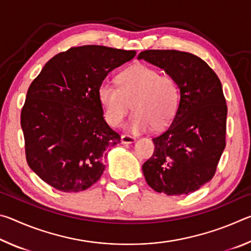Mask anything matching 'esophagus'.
<instances>
[{"mask_svg":"<svg viewBox=\"0 0 251 251\" xmlns=\"http://www.w3.org/2000/svg\"><path fill=\"white\" fill-rule=\"evenodd\" d=\"M121 142H122V144H133L136 142V138L133 137V136L123 135L121 137Z\"/></svg>","mask_w":251,"mask_h":251,"instance_id":"34e87169","label":"esophagus"}]
</instances>
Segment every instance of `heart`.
<instances>
[{
  "label": "heart",
  "mask_w": 251,
  "mask_h": 251,
  "mask_svg": "<svg viewBox=\"0 0 251 251\" xmlns=\"http://www.w3.org/2000/svg\"><path fill=\"white\" fill-rule=\"evenodd\" d=\"M117 86L104 82L97 90V97L104 109L106 122L120 126L131 108L135 112L126 124L130 133L139 134L151 128H163L175 115L179 91L175 79L158 75L151 67L134 64L117 76Z\"/></svg>",
  "instance_id": "obj_1"
}]
</instances>
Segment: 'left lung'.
Segmentation results:
<instances>
[{
    "label": "left lung",
    "mask_w": 251,
    "mask_h": 251,
    "mask_svg": "<svg viewBox=\"0 0 251 251\" xmlns=\"http://www.w3.org/2000/svg\"><path fill=\"white\" fill-rule=\"evenodd\" d=\"M137 58L164 70L179 90L172 124L152 138L154 154L143 165L144 176L157 193L188 195L214 177L226 146L227 105L222 83L194 54L147 50Z\"/></svg>",
    "instance_id": "1"
}]
</instances>
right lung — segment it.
I'll use <instances>...</instances> for the list:
<instances>
[{
	"label": "right lung",
	"instance_id": "obj_1",
	"mask_svg": "<svg viewBox=\"0 0 251 251\" xmlns=\"http://www.w3.org/2000/svg\"><path fill=\"white\" fill-rule=\"evenodd\" d=\"M135 55L100 45L72 48L50 58L29 85L21 113L25 154L46 184L77 193L100 179L105 151L121 137L104 120L97 90Z\"/></svg>",
	"mask_w": 251,
	"mask_h": 251
}]
</instances>
